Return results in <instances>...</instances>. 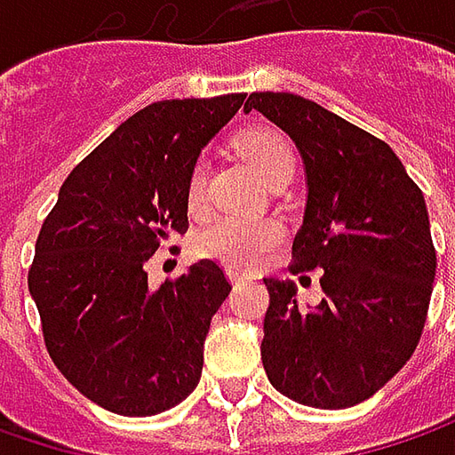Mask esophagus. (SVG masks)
I'll return each instance as SVG.
<instances>
[{
  "label": "esophagus",
  "mask_w": 455,
  "mask_h": 455,
  "mask_svg": "<svg viewBox=\"0 0 455 455\" xmlns=\"http://www.w3.org/2000/svg\"><path fill=\"white\" fill-rule=\"evenodd\" d=\"M228 278H230L233 283H240V281H248V278H253V275H251V273L235 271V268H228Z\"/></svg>",
  "instance_id": "34e87169"
}]
</instances>
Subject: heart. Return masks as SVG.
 Here are the masks:
<instances>
[{
	"label": "heart",
	"instance_id": "b5f03b06",
	"mask_svg": "<svg viewBox=\"0 0 455 455\" xmlns=\"http://www.w3.org/2000/svg\"><path fill=\"white\" fill-rule=\"evenodd\" d=\"M237 154L253 166L255 172L273 184L275 180L293 174L296 156L289 139L271 126H255L235 139ZM204 197V164H195L187 182L189 207H200ZM283 237V228L271 218H237L215 215L195 233V251L202 258H212L233 268H248L271 253Z\"/></svg>",
	"mask_w": 455,
	"mask_h": 455
}]
</instances>
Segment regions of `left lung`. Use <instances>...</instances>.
<instances>
[{"instance_id": "8db88e82", "label": "left lung", "mask_w": 455, "mask_h": 455, "mask_svg": "<svg viewBox=\"0 0 455 455\" xmlns=\"http://www.w3.org/2000/svg\"><path fill=\"white\" fill-rule=\"evenodd\" d=\"M253 108L304 156L308 200L291 273L323 268L314 308L299 306L291 281L263 278V367L301 405L352 408L403 370L423 334L435 278L426 200L382 139L319 103L266 91L248 96Z\"/></svg>"}]
</instances>
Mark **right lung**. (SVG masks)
Wrapping results in <instances>:
<instances>
[{
	"label": "right lung",
	"mask_w": 455,
	"mask_h": 455,
	"mask_svg": "<svg viewBox=\"0 0 455 455\" xmlns=\"http://www.w3.org/2000/svg\"><path fill=\"white\" fill-rule=\"evenodd\" d=\"M245 93L156 100L124 121L62 182L27 286L55 367L106 411L147 418L197 387L210 322L230 293L215 260L149 289L147 263L187 233L200 149Z\"/></svg>",
	"instance_id": "right-lung-1"
}]
</instances>
